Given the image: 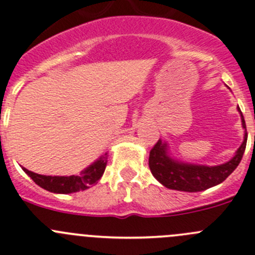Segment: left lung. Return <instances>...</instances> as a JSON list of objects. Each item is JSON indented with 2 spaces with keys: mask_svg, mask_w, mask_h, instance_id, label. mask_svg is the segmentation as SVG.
<instances>
[{
  "mask_svg": "<svg viewBox=\"0 0 255 255\" xmlns=\"http://www.w3.org/2000/svg\"><path fill=\"white\" fill-rule=\"evenodd\" d=\"M238 111L242 116V125L246 129V134L242 146L238 148L235 156L229 162L219 166L191 165V163L180 162L173 160L168 154L167 143L158 139L149 152L148 158L149 170L157 178V181H160L167 189L187 192L204 191L224 181L242 161L243 154L246 151L247 138H248L246 121L239 107Z\"/></svg>",
  "mask_w": 255,
  "mask_h": 255,
  "instance_id": "obj_1",
  "label": "left lung"
}]
</instances>
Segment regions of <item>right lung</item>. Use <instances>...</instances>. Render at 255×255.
I'll return each instance as SVG.
<instances>
[{
    "label": "right lung",
    "instance_id": "1",
    "mask_svg": "<svg viewBox=\"0 0 255 255\" xmlns=\"http://www.w3.org/2000/svg\"><path fill=\"white\" fill-rule=\"evenodd\" d=\"M107 166V153H104L101 158L94 163L82 171L80 175L71 176H45L28 171L22 167V170L34 180L35 184L39 185L42 189L55 194H71V192L83 191L89 189L99 181V178L103 176Z\"/></svg>",
    "mask_w": 255,
    "mask_h": 255
}]
</instances>
